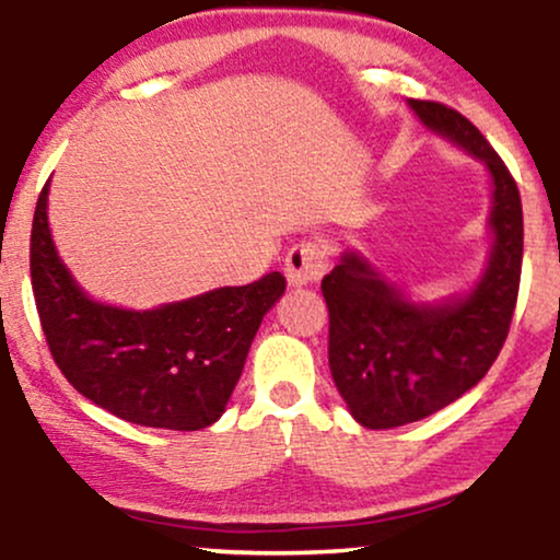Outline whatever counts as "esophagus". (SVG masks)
<instances>
[{
	"label": "esophagus",
	"mask_w": 560,
	"mask_h": 560,
	"mask_svg": "<svg viewBox=\"0 0 560 560\" xmlns=\"http://www.w3.org/2000/svg\"><path fill=\"white\" fill-rule=\"evenodd\" d=\"M329 268V249L316 240H302L292 244L284 258L289 284H313Z\"/></svg>",
	"instance_id": "34e87169"
}]
</instances>
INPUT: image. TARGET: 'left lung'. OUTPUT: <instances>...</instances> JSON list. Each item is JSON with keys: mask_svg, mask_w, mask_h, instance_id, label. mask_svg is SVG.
I'll return each mask as SVG.
<instances>
[{"mask_svg": "<svg viewBox=\"0 0 560 560\" xmlns=\"http://www.w3.org/2000/svg\"><path fill=\"white\" fill-rule=\"evenodd\" d=\"M410 107L432 131L487 163L494 247L477 289L436 307L408 302L352 253L324 276L331 376L365 429L427 419L479 384L503 350L522 284L524 213L511 171L466 115L429 100H410Z\"/></svg>", "mask_w": 560, "mask_h": 560, "instance_id": "left-lung-1", "label": "left lung"}]
</instances>
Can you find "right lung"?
Masks as SVG:
<instances>
[{
    "mask_svg": "<svg viewBox=\"0 0 560 560\" xmlns=\"http://www.w3.org/2000/svg\"><path fill=\"white\" fill-rule=\"evenodd\" d=\"M47 191L31 229V287L62 376L86 400L139 427L197 432L226 408L268 307L284 294L279 271L158 311L100 305L55 253Z\"/></svg>",
    "mask_w": 560,
    "mask_h": 560,
    "instance_id": "add662e5",
    "label": "right lung"
}]
</instances>
